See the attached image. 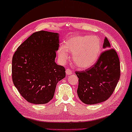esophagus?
<instances>
[{
	"label": "esophagus",
	"mask_w": 132,
	"mask_h": 132,
	"mask_svg": "<svg viewBox=\"0 0 132 132\" xmlns=\"http://www.w3.org/2000/svg\"><path fill=\"white\" fill-rule=\"evenodd\" d=\"M65 72H66L67 75H71V74H72V71H71L70 69H69V68L67 69L66 71H65Z\"/></svg>",
	"instance_id": "34e87169"
}]
</instances>
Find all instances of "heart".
<instances>
[{"mask_svg": "<svg viewBox=\"0 0 132 132\" xmlns=\"http://www.w3.org/2000/svg\"><path fill=\"white\" fill-rule=\"evenodd\" d=\"M101 43L96 36H75L60 46L58 50L59 59L65 62L69 57L68 52L73 53L72 59L75 65L80 69H87L95 64L100 55Z\"/></svg>", "mask_w": 132, "mask_h": 132, "instance_id": "heart-1", "label": "heart"}]
</instances>
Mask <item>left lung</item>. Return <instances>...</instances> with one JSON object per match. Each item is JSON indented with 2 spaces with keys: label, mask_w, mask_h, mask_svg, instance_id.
Segmentation results:
<instances>
[{
  "label": "left lung",
  "mask_w": 132,
  "mask_h": 132,
  "mask_svg": "<svg viewBox=\"0 0 132 132\" xmlns=\"http://www.w3.org/2000/svg\"><path fill=\"white\" fill-rule=\"evenodd\" d=\"M110 47L105 37L103 48L107 50L101 53L96 63L85 71L75 72L79 78L78 95L86 104H95L107 100L119 81V59L116 51Z\"/></svg>",
  "instance_id": "obj_1"
}]
</instances>
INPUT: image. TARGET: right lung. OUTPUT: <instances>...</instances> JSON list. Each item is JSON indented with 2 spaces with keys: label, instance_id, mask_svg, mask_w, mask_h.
<instances>
[{
  "label": "right lung",
  "instance_id": "right-lung-1",
  "mask_svg": "<svg viewBox=\"0 0 132 132\" xmlns=\"http://www.w3.org/2000/svg\"><path fill=\"white\" fill-rule=\"evenodd\" d=\"M59 34L40 31L32 34L13 55L12 79L21 95L29 103H47L57 83L65 77L64 67L55 62Z\"/></svg>",
  "mask_w": 132,
  "mask_h": 132
}]
</instances>
